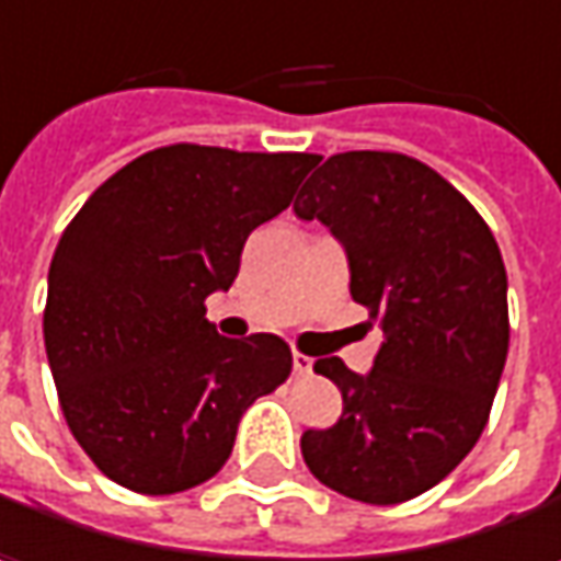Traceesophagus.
<instances>
[{
  "label": "esophagus",
  "instance_id": "1",
  "mask_svg": "<svg viewBox=\"0 0 561 561\" xmlns=\"http://www.w3.org/2000/svg\"><path fill=\"white\" fill-rule=\"evenodd\" d=\"M311 367H314V360H311L308 354H301V351L291 354V370H295V377H308Z\"/></svg>",
  "mask_w": 561,
  "mask_h": 561
}]
</instances>
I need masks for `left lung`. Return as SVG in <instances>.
I'll use <instances>...</instances> for the list:
<instances>
[{
  "mask_svg": "<svg viewBox=\"0 0 561 561\" xmlns=\"http://www.w3.org/2000/svg\"><path fill=\"white\" fill-rule=\"evenodd\" d=\"M295 214L344 243L351 295L387 334L367 377L341 357L314 364L344 412L301 435V458L351 501H412L465 461L491 419L510 347L501 247L455 184L402 152L331 156Z\"/></svg>",
  "mask_w": 561,
  "mask_h": 561,
  "instance_id": "8db88e82",
  "label": "left lung"
}]
</instances>
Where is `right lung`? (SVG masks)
<instances>
[{
	"mask_svg": "<svg viewBox=\"0 0 561 561\" xmlns=\"http://www.w3.org/2000/svg\"><path fill=\"white\" fill-rule=\"evenodd\" d=\"M318 159L174 142L110 174L60 233L45 351L90 461L136 494H181L230 458L240 415L291 374L276 334L230 341L204 298Z\"/></svg>",
	"mask_w": 561,
	"mask_h": 561,
	"instance_id": "1",
	"label": "right lung"
}]
</instances>
